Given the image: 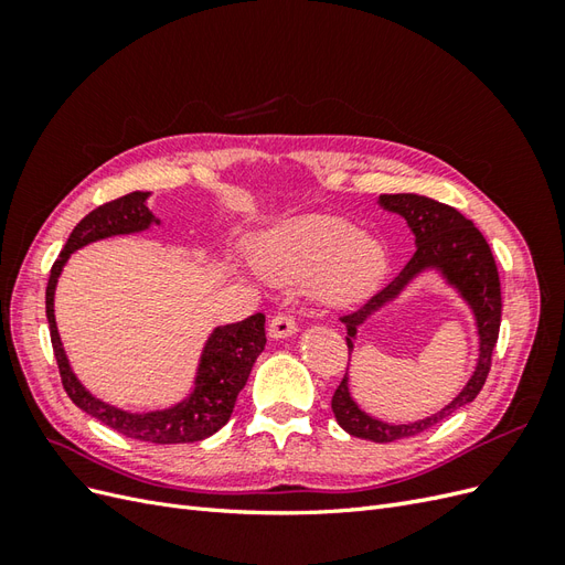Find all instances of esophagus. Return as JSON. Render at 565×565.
<instances>
[{"mask_svg":"<svg viewBox=\"0 0 565 565\" xmlns=\"http://www.w3.org/2000/svg\"><path fill=\"white\" fill-rule=\"evenodd\" d=\"M297 332V320L287 313H278L268 322V337L273 339H287Z\"/></svg>","mask_w":565,"mask_h":565,"instance_id":"34e87169","label":"esophagus"}]
</instances>
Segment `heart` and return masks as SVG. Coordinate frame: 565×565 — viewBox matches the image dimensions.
Returning a JSON list of instances; mask_svg holds the SVG:
<instances>
[{"instance_id": "1", "label": "heart", "mask_w": 565, "mask_h": 565, "mask_svg": "<svg viewBox=\"0 0 565 565\" xmlns=\"http://www.w3.org/2000/svg\"><path fill=\"white\" fill-rule=\"evenodd\" d=\"M249 256L270 285L309 282L311 295L332 309L365 301L388 273L382 241L332 214H299L256 233Z\"/></svg>"}]
</instances>
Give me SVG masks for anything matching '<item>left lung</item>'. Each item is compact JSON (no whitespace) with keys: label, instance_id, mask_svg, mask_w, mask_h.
Instances as JSON below:
<instances>
[{"label":"left lung","instance_id":"1","mask_svg":"<svg viewBox=\"0 0 565 565\" xmlns=\"http://www.w3.org/2000/svg\"><path fill=\"white\" fill-rule=\"evenodd\" d=\"M380 204L386 212L401 214L407 221L409 231L415 235L417 249L413 254V259L405 264V268L382 289V292L374 295L361 311L341 318V322L347 324L349 358L353 353L358 328H361L370 316L382 311L386 303L396 301L403 295V289L426 270L440 273V278L446 280L461 297V301L469 306L478 334V361L467 386L431 417H424L409 424H388L367 415L351 396L347 370L344 380H341L332 396V413L339 426L355 438L391 443L431 429V426L450 417L478 396V391L483 388L488 380L492 349L498 344L502 320V292L498 266H494L490 245L486 243L483 233L478 231L465 214H459L450 204H443L417 193L380 195Z\"/></svg>","mask_w":565,"mask_h":565}]
</instances>
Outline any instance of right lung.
I'll return each mask as SVG.
<instances>
[{
	"label": "right lung",
	"mask_w": 565,
	"mask_h": 565,
	"mask_svg": "<svg viewBox=\"0 0 565 565\" xmlns=\"http://www.w3.org/2000/svg\"><path fill=\"white\" fill-rule=\"evenodd\" d=\"M148 198L150 193L134 191L129 195L100 204V207L84 216L71 233V237H67L58 259L51 266V276L46 285V320L51 332V347H54L65 393L87 415L104 422L110 429L127 438L158 443V446H169V443H195L210 438L231 419L237 393L247 384L252 365L266 347L264 313H254L241 322L214 328L207 344L202 349L193 391L177 405L164 409H150V413H129V409L115 407L92 396L75 377L71 363H67V355L56 328L54 295L65 262L71 259V254L79 247L104 241V237L131 235L148 231L150 226H158L160 218H156V214L148 210Z\"/></svg>",
	"instance_id": "obj_1"
}]
</instances>
